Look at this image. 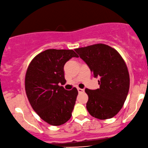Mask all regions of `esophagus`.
Masks as SVG:
<instances>
[{
	"label": "esophagus",
	"mask_w": 148,
	"mask_h": 148,
	"mask_svg": "<svg viewBox=\"0 0 148 148\" xmlns=\"http://www.w3.org/2000/svg\"><path fill=\"white\" fill-rule=\"evenodd\" d=\"M77 89H78V93H83L84 92V89H80V88H77Z\"/></svg>",
	"instance_id": "34e87169"
}]
</instances>
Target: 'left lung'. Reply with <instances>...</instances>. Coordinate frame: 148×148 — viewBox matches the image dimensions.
<instances>
[{"mask_svg":"<svg viewBox=\"0 0 148 148\" xmlns=\"http://www.w3.org/2000/svg\"><path fill=\"white\" fill-rule=\"evenodd\" d=\"M74 50L93 76H100L99 89L85 90L89 98L86 106L88 112L99 119L112 118L123 107L130 87V76L124 59L115 48L104 44Z\"/></svg>","mask_w":148,"mask_h":148,"instance_id":"1","label":"left lung"}]
</instances>
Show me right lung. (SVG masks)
<instances>
[{"label": "right lung", "instance_id": "1", "mask_svg": "<svg viewBox=\"0 0 148 148\" xmlns=\"http://www.w3.org/2000/svg\"><path fill=\"white\" fill-rule=\"evenodd\" d=\"M78 57L73 50L48 49L35 56L28 66L24 86L33 109L52 126H60L72 116L78 91L65 90L64 65Z\"/></svg>", "mask_w": 148, "mask_h": 148}]
</instances>
